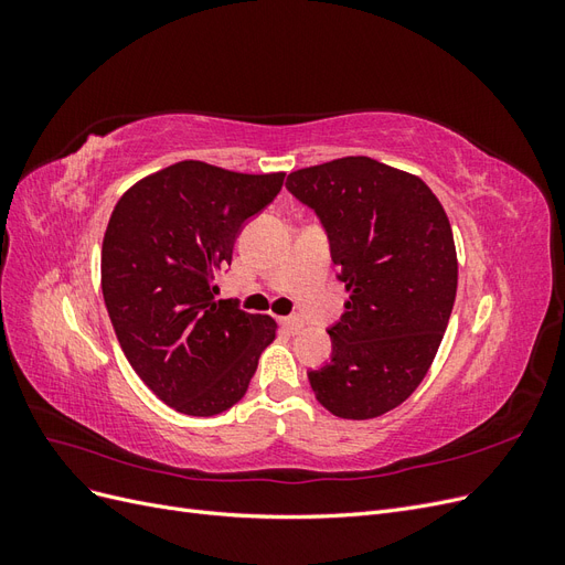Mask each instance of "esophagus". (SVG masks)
Returning <instances> with one entry per match:
<instances>
[{
	"instance_id": "1",
	"label": "esophagus",
	"mask_w": 565,
	"mask_h": 565,
	"mask_svg": "<svg viewBox=\"0 0 565 565\" xmlns=\"http://www.w3.org/2000/svg\"><path fill=\"white\" fill-rule=\"evenodd\" d=\"M280 324H282V330L289 332V334H297V332L303 330V320L297 318V316H292V318H280Z\"/></svg>"
}]
</instances>
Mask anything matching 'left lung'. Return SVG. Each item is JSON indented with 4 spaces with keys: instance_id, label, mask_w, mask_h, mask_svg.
Segmentation results:
<instances>
[{
    "instance_id": "left-lung-1",
    "label": "left lung",
    "mask_w": 565,
    "mask_h": 565,
    "mask_svg": "<svg viewBox=\"0 0 565 565\" xmlns=\"http://www.w3.org/2000/svg\"><path fill=\"white\" fill-rule=\"evenodd\" d=\"M289 193L316 210L347 285L330 332L332 361L309 372L318 403L374 419L413 396L429 372L457 295L446 210L419 177L365 156L297 169Z\"/></svg>"
}]
</instances>
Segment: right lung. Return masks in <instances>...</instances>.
Instances as JSON below:
<instances>
[{
  "label": "right lung",
  "mask_w": 565,
  "mask_h": 565,
  "mask_svg": "<svg viewBox=\"0 0 565 565\" xmlns=\"http://www.w3.org/2000/svg\"><path fill=\"white\" fill-rule=\"evenodd\" d=\"M282 181L285 172L181 160L136 181L115 204L100 249L106 309L129 365L177 413H226L276 339L270 316L214 295L237 231Z\"/></svg>",
  "instance_id": "1"
}]
</instances>
